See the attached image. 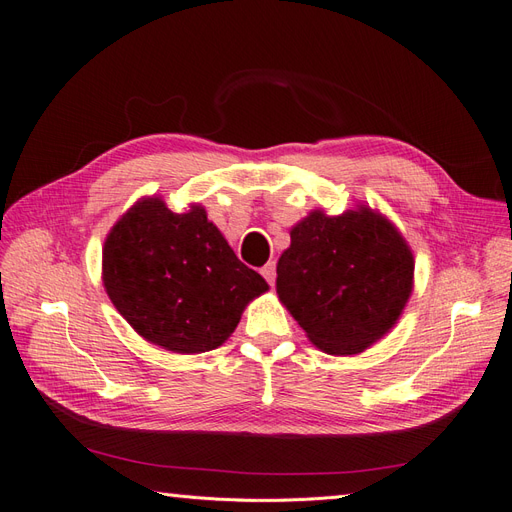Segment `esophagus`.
<instances>
[{"mask_svg": "<svg viewBox=\"0 0 512 512\" xmlns=\"http://www.w3.org/2000/svg\"><path fill=\"white\" fill-rule=\"evenodd\" d=\"M260 273L271 286H275V262H267V265L260 269Z\"/></svg>", "mask_w": 512, "mask_h": 512, "instance_id": "34e87169", "label": "esophagus"}]
</instances>
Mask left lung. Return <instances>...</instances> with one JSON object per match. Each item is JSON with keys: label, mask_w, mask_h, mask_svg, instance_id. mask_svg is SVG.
<instances>
[{"label": "left lung", "mask_w": 512, "mask_h": 512, "mask_svg": "<svg viewBox=\"0 0 512 512\" xmlns=\"http://www.w3.org/2000/svg\"><path fill=\"white\" fill-rule=\"evenodd\" d=\"M275 288L316 348L359 354L404 314L414 256L397 226L369 205L342 215L314 209L290 228Z\"/></svg>", "instance_id": "left-lung-1"}]
</instances>
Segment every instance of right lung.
Returning <instances> with one entry per match:
<instances>
[{
  "mask_svg": "<svg viewBox=\"0 0 512 512\" xmlns=\"http://www.w3.org/2000/svg\"><path fill=\"white\" fill-rule=\"evenodd\" d=\"M102 282L138 335L177 354L222 346L247 303L269 290L207 220L205 207L175 213L160 196L136 200L108 232Z\"/></svg>",
  "mask_w": 512,
  "mask_h": 512,
  "instance_id": "right-lung-1",
  "label": "right lung"
}]
</instances>
